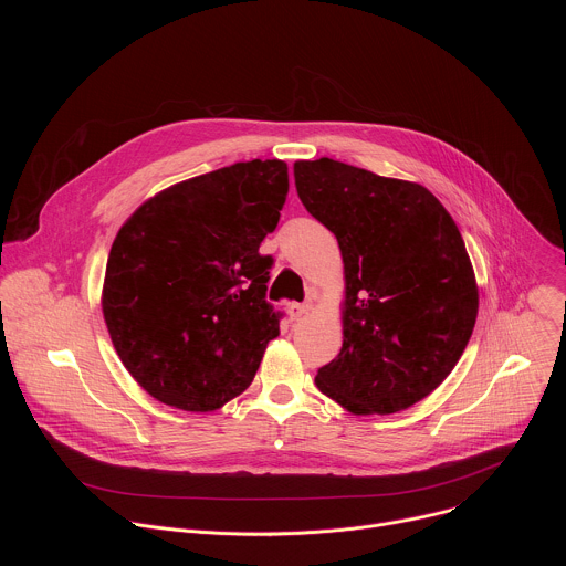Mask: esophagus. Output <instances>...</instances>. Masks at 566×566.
Returning a JSON list of instances; mask_svg holds the SVG:
<instances>
[{
    "mask_svg": "<svg viewBox=\"0 0 566 566\" xmlns=\"http://www.w3.org/2000/svg\"><path fill=\"white\" fill-rule=\"evenodd\" d=\"M311 308H313L311 302H293V304H289V315H291V319H302Z\"/></svg>",
    "mask_w": 566,
    "mask_h": 566,
    "instance_id": "obj_1",
    "label": "esophagus"
}]
</instances>
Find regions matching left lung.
Instances as JSON below:
<instances>
[{
  "instance_id": "8db88e82",
  "label": "left lung",
  "mask_w": 566,
  "mask_h": 566,
  "mask_svg": "<svg viewBox=\"0 0 566 566\" xmlns=\"http://www.w3.org/2000/svg\"><path fill=\"white\" fill-rule=\"evenodd\" d=\"M293 175L345 264V340L315 385L352 415L408 410L446 380L474 329L479 295L461 232L419 184L327 156L297 160Z\"/></svg>"
}]
</instances>
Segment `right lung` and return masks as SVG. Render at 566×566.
I'll use <instances>...</instances> for the list:
<instances>
[{"mask_svg": "<svg viewBox=\"0 0 566 566\" xmlns=\"http://www.w3.org/2000/svg\"><path fill=\"white\" fill-rule=\"evenodd\" d=\"M289 192L284 160H247L147 199L118 230L103 315L127 371L156 400L210 412L244 391L282 313L260 244Z\"/></svg>", "mask_w": 566, "mask_h": 566, "instance_id": "right-lung-1", "label": "right lung"}]
</instances>
